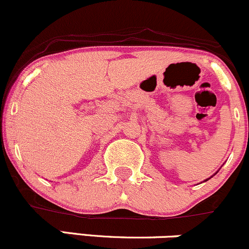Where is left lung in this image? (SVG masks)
Here are the masks:
<instances>
[{
    "label": "left lung",
    "mask_w": 249,
    "mask_h": 249,
    "mask_svg": "<svg viewBox=\"0 0 249 249\" xmlns=\"http://www.w3.org/2000/svg\"><path fill=\"white\" fill-rule=\"evenodd\" d=\"M216 173H217V171H216ZM216 173H215V174H214V175H216ZM214 175H213V176H214ZM213 176H210V177H209V178H207V179H204V182H206V181H208V179H210V178H212V177H213Z\"/></svg>",
    "instance_id": "8db88e82"
}]
</instances>
